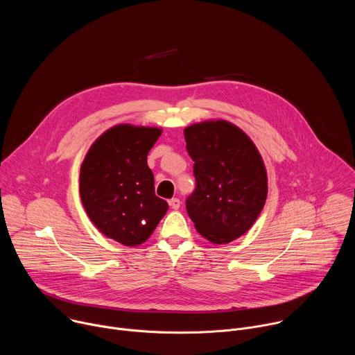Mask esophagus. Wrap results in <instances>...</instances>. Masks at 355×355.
<instances>
[{
	"label": "esophagus",
	"mask_w": 355,
	"mask_h": 355,
	"mask_svg": "<svg viewBox=\"0 0 355 355\" xmlns=\"http://www.w3.org/2000/svg\"><path fill=\"white\" fill-rule=\"evenodd\" d=\"M168 204H170V207H171L173 209H178V208L181 207V200H180L178 198H173V199H170Z\"/></svg>",
	"instance_id": "34e87169"
}]
</instances>
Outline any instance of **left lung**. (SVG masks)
Here are the masks:
<instances>
[{
    "label": "left lung",
    "mask_w": 355,
    "mask_h": 355,
    "mask_svg": "<svg viewBox=\"0 0 355 355\" xmlns=\"http://www.w3.org/2000/svg\"><path fill=\"white\" fill-rule=\"evenodd\" d=\"M184 136L195 177L187 212L205 239L230 243L264 208L268 185L263 159L251 139L226 121L191 125Z\"/></svg>",
    "instance_id": "1"
}]
</instances>
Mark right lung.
Segmentation results:
<instances>
[{"label": "right lung", "mask_w": 355, "mask_h": 355, "mask_svg": "<svg viewBox=\"0 0 355 355\" xmlns=\"http://www.w3.org/2000/svg\"><path fill=\"white\" fill-rule=\"evenodd\" d=\"M160 135L157 128L118 125L95 140L81 164L80 196L88 218L125 245L144 243L168 209L147 166Z\"/></svg>", "instance_id": "obj_1"}]
</instances>
